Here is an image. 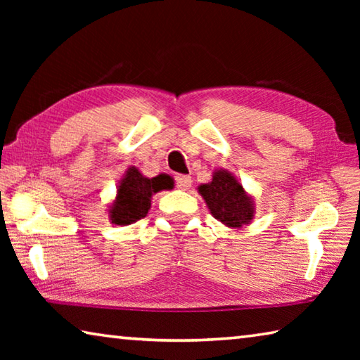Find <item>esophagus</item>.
<instances>
[{
	"label": "esophagus",
	"mask_w": 360,
	"mask_h": 360,
	"mask_svg": "<svg viewBox=\"0 0 360 360\" xmlns=\"http://www.w3.org/2000/svg\"><path fill=\"white\" fill-rule=\"evenodd\" d=\"M174 182H176V187L182 188V191H187V188L192 186L191 176H187V174H178L174 178Z\"/></svg>",
	"instance_id": "1"
}]
</instances>
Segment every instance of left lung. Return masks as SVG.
<instances>
[{
  "mask_svg": "<svg viewBox=\"0 0 360 360\" xmlns=\"http://www.w3.org/2000/svg\"><path fill=\"white\" fill-rule=\"evenodd\" d=\"M211 214L229 227H241L254 216L252 200L231 173L219 169L210 184L198 187Z\"/></svg>",
  "mask_w": 360,
  "mask_h": 360,
  "instance_id": "left-lung-1",
  "label": "left lung"
}]
</instances>
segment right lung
<instances>
[{"mask_svg": "<svg viewBox=\"0 0 360 360\" xmlns=\"http://www.w3.org/2000/svg\"><path fill=\"white\" fill-rule=\"evenodd\" d=\"M172 187L173 181L167 174H158L157 178L149 179L144 178L135 167L129 168L119 186L117 198L109 211L112 224L129 225L143 219L150 208L152 193Z\"/></svg>", "mask_w": 360, "mask_h": 360, "instance_id": "1", "label": "right lung"}]
</instances>
